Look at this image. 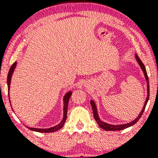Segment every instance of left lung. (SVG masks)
Masks as SVG:
<instances>
[{
  "label": "left lung",
  "mask_w": 158,
  "mask_h": 158,
  "mask_svg": "<svg viewBox=\"0 0 158 158\" xmlns=\"http://www.w3.org/2000/svg\"><path fill=\"white\" fill-rule=\"evenodd\" d=\"M135 58H136V60L137 61L139 65L140 66L141 69H142V70L143 71L145 78H146V82H147V97H146L144 106H143V109H142V110H141L140 113H139L138 117H137V118L135 119V120L132 121V122L129 123H126V124H123V125H110V124H108V123H106L105 122H102V121L99 119V116H98V113H97V106H96L95 102H94L93 100H90V104H91L92 109H93L94 119H95V120L97 121V124L99 125V126L100 127V128H102V129L106 130V131H119V130H123V129H125V128H128V127L133 126V125H135V123L139 120V118L141 117V116H142V114H143V111H144L145 108H146V104H147L148 99H149V82H148V77L147 73H146V68H145L144 64H143L142 61L139 59V58L137 56V54H135Z\"/></svg>",
  "instance_id": "1"
}]
</instances>
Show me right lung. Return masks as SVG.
Segmentation results:
<instances>
[{
	"label": "right lung",
	"mask_w": 158,
	"mask_h": 158,
	"mask_svg": "<svg viewBox=\"0 0 158 158\" xmlns=\"http://www.w3.org/2000/svg\"><path fill=\"white\" fill-rule=\"evenodd\" d=\"M16 64L17 62H14V64L11 66V68L10 69V71L8 73V77H7V85H8V90H10V83H11V78H12V73H13L14 70H15V67H16ZM72 92L69 91L64 95V116H63V119L61 120V122L59 123V125L57 126H54V127H51V128H30V127L27 126V128L30 129L31 131H37V132H42V133H50V132H54L59 130L60 128H61L64 126L65 121H66L67 119V112H68V102H69V99H70V96H71ZM9 99H10V92H9ZM11 105V102H10Z\"/></svg>",
	"instance_id": "1"
}]
</instances>
